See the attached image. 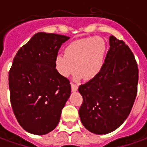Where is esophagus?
Returning a JSON list of instances; mask_svg holds the SVG:
<instances>
[{"label":"esophagus","mask_w":147,"mask_h":147,"mask_svg":"<svg viewBox=\"0 0 147 147\" xmlns=\"http://www.w3.org/2000/svg\"><path fill=\"white\" fill-rule=\"evenodd\" d=\"M71 90L73 92H75L78 91V85L74 84V83H71Z\"/></svg>","instance_id":"obj_1"}]
</instances>
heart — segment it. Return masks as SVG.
Returning a JSON list of instances; mask_svg holds the SVG:
<instances>
[{
  "mask_svg": "<svg viewBox=\"0 0 147 147\" xmlns=\"http://www.w3.org/2000/svg\"><path fill=\"white\" fill-rule=\"evenodd\" d=\"M106 46L100 37H90L73 42L65 50V55H58L55 67L59 75L70 76L75 71V79H92L101 71L105 64Z\"/></svg>",
  "mask_w": 147,
  "mask_h": 147,
  "instance_id": "heart-1",
  "label": "heart"
}]
</instances>
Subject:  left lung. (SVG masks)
<instances>
[{
	"label": "left lung",
	"instance_id": "1",
	"mask_svg": "<svg viewBox=\"0 0 147 147\" xmlns=\"http://www.w3.org/2000/svg\"><path fill=\"white\" fill-rule=\"evenodd\" d=\"M110 49L98 75L81 85L78 110L83 126L95 134L115 131L126 120L137 96L138 68L131 50L111 35Z\"/></svg>",
	"mask_w": 147,
	"mask_h": 147
}]
</instances>
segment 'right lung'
I'll use <instances>...</instances> for the list:
<instances>
[{
    "mask_svg": "<svg viewBox=\"0 0 147 147\" xmlns=\"http://www.w3.org/2000/svg\"><path fill=\"white\" fill-rule=\"evenodd\" d=\"M69 37L37 32L17 52L9 73L11 106L28 133L45 135L59 123L71 94L69 81L59 75L55 59Z\"/></svg>",
    "mask_w": 147,
    "mask_h": 147,
    "instance_id": "right-lung-1",
    "label": "right lung"
}]
</instances>
